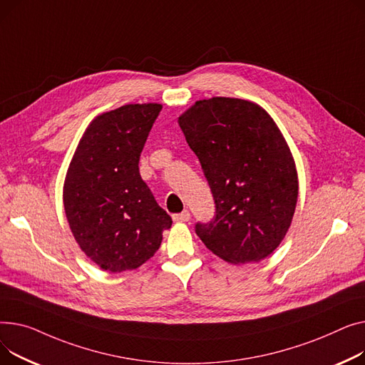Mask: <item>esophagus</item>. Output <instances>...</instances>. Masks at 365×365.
Returning <instances> with one entry per match:
<instances>
[{"label":"esophagus","instance_id":"obj_1","mask_svg":"<svg viewBox=\"0 0 365 365\" xmlns=\"http://www.w3.org/2000/svg\"><path fill=\"white\" fill-rule=\"evenodd\" d=\"M190 212L185 209V210H182L181 213H175V215H173V220L175 221V222H187V221H190Z\"/></svg>","mask_w":365,"mask_h":365}]
</instances>
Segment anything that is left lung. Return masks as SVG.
Wrapping results in <instances>:
<instances>
[{
	"label": "left lung",
	"instance_id": "obj_1",
	"mask_svg": "<svg viewBox=\"0 0 365 365\" xmlns=\"http://www.w3.org/2000/svg\"><path fill=\"white\" fill-rule=\"evenodd\" d=\"M178 123L215 200V217L196 234L230 264L265 259L284 239L299 190L278 126L261 106L230 97L196 101Z\"/></svg>",
	"mask_w": 365,
	"mask_h": 365
}]
</instances>
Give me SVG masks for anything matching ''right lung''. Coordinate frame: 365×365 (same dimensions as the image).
Segmentation results:
<instances>
[{
    "label": "right lung",
    "mask_w": 365,
    "mask_h": 365,
    "mask_svg": "<svg viewBox=\"0 0 365 365\" xmlns=\"http://www.w3.org/2000/svg\"><path fill=\"white\" fill-rule=\"evenodd\" d=\"M162 104H125L83 133L63 187L64 212L82 252L101 269L141 267L173 220L143 181L140 155Z\"/></svg>",
    "instance_id": "1"
}]
</instances>
